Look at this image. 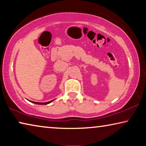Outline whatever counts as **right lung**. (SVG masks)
<instances>
[{
  "instance_id": "1",
  "label": "right lung",
  "mask_w": 146,
  "mask_h": 146,
  "mask_svg": "<svg viewBox=\"0 0 146 146\" xmlns=\"http://www.w3.org/2000/svg\"><path fill=\"white\" fill-rule=\"evenodd\" d=\"M53 100H51V101H49V102H33V101H30V100H29V102H32V103H33V104H38V105H46V104H49V103L52 102Z\"/></svg>"
}]
</instances>
